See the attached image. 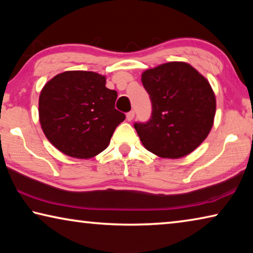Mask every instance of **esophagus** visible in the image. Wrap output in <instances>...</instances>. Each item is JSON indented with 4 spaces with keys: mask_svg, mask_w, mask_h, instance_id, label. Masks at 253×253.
Returning a JSON list of instances; mask_svg holds the SVG:
<instances>
[{
    "mask_svg": "<svg viewBox=\"0 0 253 253\" xmlns=\"http://www.w3.org/2000/svg\"><path fill=\"white\" fill-rule=\"evenodd\" d=\"M134 117H135L134 111H129V113H127V115H126V118H127L128 122H131L132 119H134Z\"/></svg>",
    "mask_w": 253,
    "mask_h": 253,
    "instance_id": "34e87169",
    "label": "esophagus"
}]
</instances>
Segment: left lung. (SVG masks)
<instances>
[{"label":"left lung","instance_id":"obj_1","mask_svg":"<svg viewBox=\"0 0 253 253\" xmlns=\"http://www.w3.org/2000/svg\"><path fill=\"white\" fill-rule=\"evenodd\" d=\"M143 85L152 117L134 127L143 146L158 157L181 158L198 148L212 129L216 99L209 80L183 61L145 70Z\"/></svg>","mask_w":253,"mask_h":253}]
</instances>
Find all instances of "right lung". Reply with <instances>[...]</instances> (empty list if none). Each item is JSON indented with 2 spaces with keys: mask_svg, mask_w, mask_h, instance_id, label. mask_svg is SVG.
Masks as SVG:
<instances>
[{
  "mask_svg": "<svg viewBox=\"0 0 253 253\" xmlns=\"http://www.w3.org/2000/svg\"><path fill=\"white\" fill-rule=\"evenodd\" d=\"M117 92L106 87V77L92 71L61 72L46 83L39 97V121L53 146L80 160L108 147L125 115L115 109Z\"/></svg>",
  "mask_w": 253,
  "mask_h": 253,
  "instance_id": "1",
  "label": "right lung"
}]
</instances>
